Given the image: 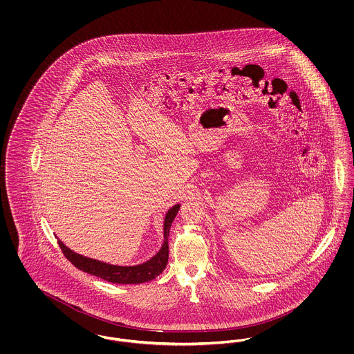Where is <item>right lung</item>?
Masks as SVG:
<instances>
[{"mask_svg": "<svg viewBox=\"0 0 354 354\" xmlns=\"http://www.w3.org/2000/svg\"><path fill=\"white\" fill-rule=\"evenodd\" d=\"M179 208H180L179 204L174 205L166 215V219H165V241H163V245H162L160 251L156 253L151 260H149L147 263H143L140 266L118 267V266L106 264V263H102L98 260H93V259L81 256L78 253L73 252L71 250H68V247H65V244L61 240H58V244H59L61 251L65 254V257L74 267H77L78 270H84L86 273L98 276L106 281L115 283V284H140V283L151 281L156 276H159L167 266V261H169V241H167V237H169V227L175 219Z\"/></svg>", "mask_w": 354, "mask_h": 354, "instance_id": "right-lung-1", "label": "right lung"}]
</instances>
